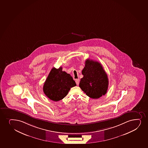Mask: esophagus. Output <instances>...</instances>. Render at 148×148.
<instances>
[{
  "label": "esophagus",
  "instance_id": "esophagus-1",
  "mask_svg": "<svg viewBox=\"0 0 148 148\" xmlns=\"http://www.w3.org/2000/svg\"><path fill=\"white\" fill-rule=\"evenodd\" d=\"M75 81H76V83L77 85H78L79 84V82H80V80H79V79H77L75 80Z\"/></svg>",
  "mask_w": 148,
  "mask_h": 148
}]
</instances>
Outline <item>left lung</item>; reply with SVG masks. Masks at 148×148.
Listing matches in <instances>:
<instances>
[{"mask_svg": "<svg viewBox=\"0 0 148 148\" xmlns=\"http://www.w3.org/2000/svg\"><path fill=\"white\" fill-rule=\"evenodd\" d=\"M82 73L84 76L81 79L79 87L87 96L96 99L106 94L108 79L100 63L87 59Z\"/></svg>", "mask_w": 148, "mask_h": 148, "instance_id": "8db88e82", "label": "left lung"}]
</instances>
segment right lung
Instances as JSON below:
<instances>
[{
    "label": "right lung",
    "mask_w": 148,
    "mask_h": 148,
    "mask_svg": "<svg viewBox=\"0 0 148 148\" xmlns=\"http://www.w3.org/2000/svg\"><path fill=\"white\" fill-rule=\"evenodd\" d=\"M76 86L69 74L62 71L61 67L53 68L45 80L43 87L44 93L52 101H58L66 97L71 88Z\"/></svg>",
    "instance_id": "obj_1"
}]
</instances>
